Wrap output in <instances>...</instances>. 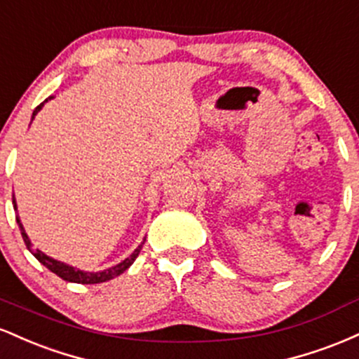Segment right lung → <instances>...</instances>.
<instances>
[{"label": "right lung", "mask_w": 359, "mask_h": 359, "mask_svg": "<svg viewBox=\"0 0 359 359\" xmlns=\"http://www.w3.org/2000/svg\"><path fill=\"white\" fill-rule=\"evenodd\" d=\"M48 100H50V97H48ZM48 100H45V101L42 102V104L36 106L35 111H34V114H32V121H34V118L36 116V113H39V111L42 109V106H43L45 102H47ZM13 208L16 209L15 196H13ZM16 222H18L20 231H22L23 241H25V245H27V248L30 250L32 253H34V257H35L36 259H39V262L42 263L43 266H47L48 270L53 271V273H55L57 277H60L62 280H65V282L86 283V285H88V283H102V282H108V280L118 277V275H121L123 271L128 270L131 265H133V262H135V259H137V257L140 255V250H142V246H143V243H142V245H140L138 248L135 250L133 253L130 255V257L123 259V262L118 263V265L111 266V269H108V270H102V271H84V270H79V269H74V266L67 265V263H62V262H59V259H53V258H50V257H47V255L43 253V251L32 248L30 238H28V234L25 233V228H23L22 222H20V217H18V216H16Z\"/></svg>", "instance_id": "1"}]
</instances>
